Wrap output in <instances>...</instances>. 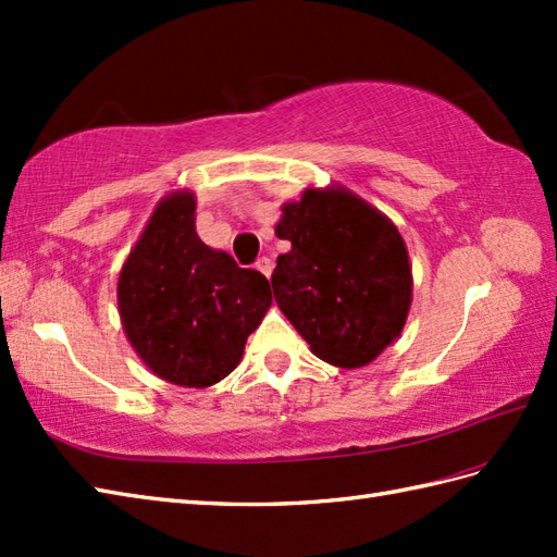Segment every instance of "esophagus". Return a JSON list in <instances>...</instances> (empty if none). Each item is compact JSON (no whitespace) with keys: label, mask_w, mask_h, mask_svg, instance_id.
<instances>
[{"label":"esophagus","mask_w":557,"mask_h":557,"mask_svg":"<svg viewBox=\"0 0 557 557\" xmlns=\"http://www.w3.org/2000/svg\"><path fill=\"white\" fill-rule=\"evenodd\" d=\"M256 270H260L265 277H270V275H272V260L265 258V256L258 258V260H256Z\"/></svg>","instance_id":"34e87169"}]
</instances>
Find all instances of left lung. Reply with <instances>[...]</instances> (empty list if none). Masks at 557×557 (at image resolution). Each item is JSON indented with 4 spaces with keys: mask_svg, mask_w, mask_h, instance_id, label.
<instances>
[{
    "mask_svg": "<svg viewBox=\"0 0 557 557\" xmlns=\"http://www.w3.org/2000/svg\"><path fill=\"white\" fill-rule=\"evenodd\" d=\"M292 242L272 292L311 351L361 369L399 337L411 306V265L393 220L345 186L306 188L275 227Z\"/></svg>",
    "mask_w": 557,
    "mask_h": 557,
    "instance_id": "1",
    "label": "left lung"
}]
</instances>
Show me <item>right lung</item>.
<instances>
[{"mask_svg": "<svg viewBox=\"0 0 557 557\" xmlns=\"http://www.w3.org/2000/svg\"><path fill=\"white\" fill-rule=\"evenodd\" d=\"M124 333L148 369L182 387H210L242 361L270 309V282L196 234L191 191L164 196L116 285Z\"/></svg>", "mask_w": 557, "mask_h": 557, "instance_id": "add662e5", "label": "right lung"}]
</instances>
